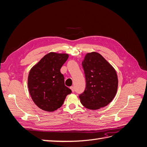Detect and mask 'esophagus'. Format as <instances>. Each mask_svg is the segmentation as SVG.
<instances>
[{"label": "esophagus", "instance_id": "34e87169", "mask_svg": "<svg viewBox=\"0 0 147 147\" xmlns=\"http://www.w3.org/2000/svg\"><path fill=\"white\" fill-rule=\"evenodd\" d=\"M70 88V90H72V92H74L75 90H74V86H71Z\"/></svg>", "mask_w": 147, "mask_h": 147}]
</instances>
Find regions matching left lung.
Wrapping results in <instances>:
<instances>
[{
	"label": "left lung",
	"mask_w": 147,
	"mask_h": 147,
	"mask_svg": "<svg viewBox=\"0 0 147 147\" xmlns=\"http://www.w3.org/2000/svg\"><path fill=\"white\" fill-rule=\"evenodd\" d=\"M86 88L80 95L82 104L88 109L98 110L110 104L117 94L118 80L113 67L99 53H88L82 61Z\"/></svg>",
	"instance_id": "1"
}]
</instances>
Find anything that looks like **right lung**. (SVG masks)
<instances>
[{"label":"right lung","instance_id":"right-lung-1","mask_svg":"<svg viewBox=\"0 0 147 147\" xmlns=\"http://www.w3.org/2000/svg\"><path fill=\"white\" fill-rule=\"evenodd\" d=\"M67 53L50 52L35 64L29 73L28 86L33 102L46 112H54L63 105L72 92L65 86L61 68L67 60Z\"/></svg>","mask_w":147,"mask_h":147}]
</instances>
